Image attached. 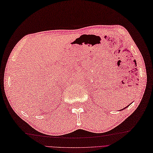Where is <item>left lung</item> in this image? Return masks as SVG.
Wrapping results in <instances>:
<instances>
[{"label":"left lung","mask_w":153,"mask_h":153,"mask_svg":"<svg viewBox=\"0 0 153 153\" xmlns=\"http://www.w3.org/2000/svg\"><path fill=\"white\" fill-rule=\"evenodd\" d=\"M126 108H127V107H126ZM124 108L123 109H121V110H124V109H125V108Z\"/></svg>","instance_id":"1"}]
</instances>
